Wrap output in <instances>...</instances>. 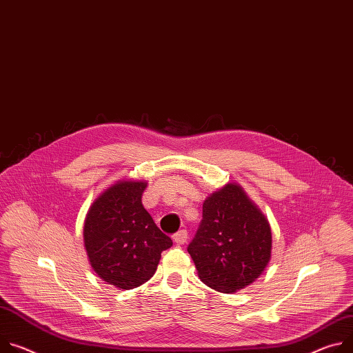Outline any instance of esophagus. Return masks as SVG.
I'll list each match as a JSON object with an SVG mask.
<instances>
[{"label": "esophagus", "mask_w": 353, "mask_h": 353, "mask_svg": "<svg viewBox=\"0 0 353 353\" xmlns=\"http://www.w3.org/2000/svg\"><path fill=\"white\" fill-rule=\"evenodd\" d=\"M187 238H188V234H187L185 230H181V231H179V232H176V234L173 235V241H174L177 245L185 243V242H187Z\"/></svg>", "instance_id": "1"}]
</instances>
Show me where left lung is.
Wrapping results in <instances>:
<instances>
[{"mask_svg": "<svg viewBox=\"0 0 353 353\" xmlns=\"http://www.w3.org/2000/svg\"><path fill=\"white\" fill-rule=\"evenodd\" d=\"M187 250L204 284L234 293L258 279L270 261L269 222L243 190L230 183L204 201Z\"/></svg>", "mask_w": 353, "mask_h": 353, "instance_id": "8db88e82", "label": "left lung"}]
</instances>
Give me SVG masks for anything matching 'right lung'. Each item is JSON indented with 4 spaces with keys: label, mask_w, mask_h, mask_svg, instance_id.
Segmentation results:
<instances>
[{
    "label": "right lung",
    "mask_w": 353,
    "mask_h": 353,
    "mask_svg": "<svg viewBox=\"0 0 353 353\" xmlns=\"http://www.w3.org/2000/svg\"><path fill=\"white\" fill-rule=\"evenodd\" d=\"M145 181H119L95 200L84 222L90 263L104 281L123 290L148 281L173 241L142 204Z\"/></svg>",
    "instance_id": "add662e5"
}]
</instances>
